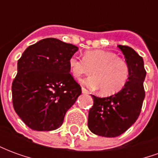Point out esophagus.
Masks as SVG:
<instances>
[{
	"label": "esophagus",
	"instance_id": "34e87169",
	"mask_svg": "<svg viewBox=\"0 0 158 158\" xmlns=\"http://www.w3.org/2000/svg\"><path fill=\"white\" fill-rule=\"evenodd\" d=\"M82 93L83 94H89V91L85 89V88H82Z\"/></svg>",
	"mask_w": 158,
	"mask_h": 158
}]
</instances>
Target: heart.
I'll list each match as a JSON object with an SVG mask.
<instances>
[{
    "mask_svg": "<svg viewBox=\"0 0 158 158\" xmlns=\"http://www.w3.org/2000/svg\"><path fill=\"white\" fill-rule=\"evenodd\" d=\"M72 74L77 79L83 75L94 76L85 79L83 84L89 88H101L103 95L111 96L118 93L127 84L129 76V66L115 53L103 50L86 52L84 58L72 56L69 61Z\"/></svg>",
    "mask_w": 158,
    "mask_h": 158,
    "instance_id": "obj_1",
    "label": "heart"
}]
</instances>
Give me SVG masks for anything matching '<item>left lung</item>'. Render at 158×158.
Here are the masks:
<instances>
[{
	"label": "left lung",
	"instance_id": "8db88e82",
	"mask_svg": "<svg viewBox=\"0 0 158 158\" xmlns=\"http://www.w3.org/2000/svg\"><path fill=\"white\" fill-rule=\"evenodd\" d=\"M118 46L129 66V79L123 89L113 96L101 98L91 95L94 103L88 116V127L93 134L111 138L122 135L135 123L145 99L143 58L129 46Z\"/></svg>",
	"mask_w": 158,
	"mask_h": 158
}]
</instances>
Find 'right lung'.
Returning <instances> with one entry per match:
<instances>
[{"label": "right lung", "instance_id": "1", "mask_svg": "<svg viewBox=\"0 0 158 158\" xmlns=\"http://www.w3.org/2000/svg\"><path fill=\"white\" fill-rule=\"evenodd\" d=\"M78 50L72 44L46 38L29 46L18 61L12 104L33 130L58 129L67 111L81 95L80 86L69 73V58Z\"/></svg>", "mask_w": 158, "mask_h": 158}]
</instances>
